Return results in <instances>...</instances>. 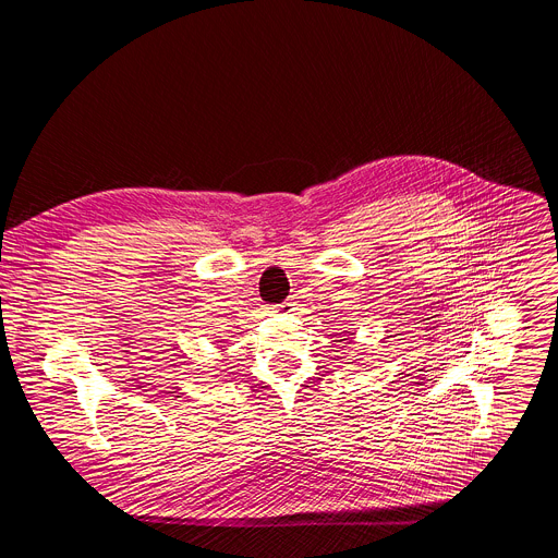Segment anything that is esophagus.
Masks as SVG:
<instances>
[{
	"instance_id": "34e87169",
	"label": "esophagus",
	"mask_w": 558,
	"mask_h": 558,
	"mask_svg": "<svg viewBox=\"0 0 558 558\" xmlns=\"http://www.w3.org/2000/svg\"><path fill=\"white\" fill-rule=\"evenodd\" d=\"M293 308H295V304H293V302H289V300H287V302H282V304H278V306H276V311H280V313H291V311H293Z\"/></svg>"
}]
</instances>
